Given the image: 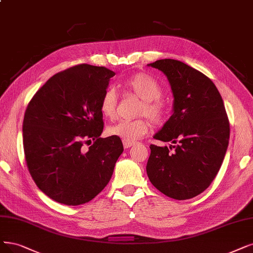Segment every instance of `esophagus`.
I'll return each mask as SVG.
<instances>
[{"label":"esophagus","mask_w":253,"mask_h":253,"mask_svg":"<svg viewBox=\"0 0 253 253\" xmlns=\"http://www.w3.org/2000/svg\"><path fill=\"white\" fill-rule=\"evenodd\" d=\"M123 143H124L125 148H128V147H130V146H133V145L136 144L135 141H127V140H124Z\"/></svg>","instance_id":"esophagus-1"}]
</instances>
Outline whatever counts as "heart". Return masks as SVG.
<instances>
[{"instance_id": "b5f03b06", "label": "heart", "mask_w": 253, "mask_h": 253, "mask_svg": "<svg viewBox=\"0 0 253 253\" xmlns=\"http://www.w3.org/2000/svg\"><path fill=\"white\" fill-rule=\"evenodd\" d=\"M126 87L141 99L138 114L146 115L156 124L164 123L166 107L161 100L162 88L155 79L146 74H136L126 81ZM99 110L102 114L113 119L117 111V94L113 88H108L100 97ZM150 127L145 117L135 120H120L108 127V134L127 141H135L145 135Z\"/></svg>"}]
</instances>
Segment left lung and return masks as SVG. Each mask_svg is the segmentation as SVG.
Masks as SVG:
<instances>
[{"instance_id": "8db88e82", "label": "left lung", "mask_w": 253, "mask_h": 253, "mask_svg": "<svg viewBox=\"0 0 253 253\" xmlns=\"http://www.w3.org/2000/svg\"><path fill=\"white\" fill-rule=\"evenodd\" d=\"M163 72L172 90L173 114L154 138L172 142L150 144L146 172L166 196L185 200L211 185L224 160L229 140V121L217 87L199 70L174 59L148 64Z\"/></svg>"}]
</instances>
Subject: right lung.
I'll list each match as a JSON object with an SVG mask.
<instances>
[{"label": "right lung", "instance_id": "right-lung-1", "mask_svg": "<svg viewBox=\"0 0 253 253\" xmlns=\"http://www.w3.org/2000/svg\"><path fill=\"white\" fill-rule=\"evenodd\" d=\"M114 76L104 66L76 65L48 79L28 104L23 123L27 167L37 187L57 203L79 206L93 199L123 154L119 137H99L100 97ZM87 143L92 145L85 148Z\"/></svg>", "mask_w": 253, "mask_h": 253}]
</instances>
